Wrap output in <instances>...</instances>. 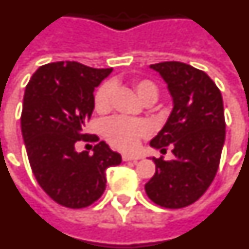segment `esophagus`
Here are the masks:
<instances>
[{
	"label": "esophagus",
	"instance_id": "34e87169",
	"mask_svg": "<svg viewBox=\"0 0 249 249\" xmlns=\"http://www.w3.org/2000/svg\"><path fill=\"white\" fill-rule=\"evenodd\" d=\"M121 158H123V160H139V156H134V154H123L121 156Z\"/></svg>",
	"mask_w": 249,
	"mask_h": 249
}]
</instances>
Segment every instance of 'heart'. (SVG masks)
<instances>
[{"mask_svg": "<svg viewBox=\"0 0 249 249\" xmlns=\"http://www.w3.org/2000/svg\"><path fill=\"white\" fill-rule=\"evenodd\" d=\"M133 89L144 104H153L160 96V89L152 79H137ZM112 85L102 83L95 93L93 105L97 114L106 115L111 111ZM150 126L144 120H131L125 118H114L106 121L102 126V135L112 148L118 150H131L137 147L139 139L149 134Z\"/></svg>", "mask_w": 249, "mask_h": 249, "instance_id": "b5f03b06", "label": "heart"}]
</instances>
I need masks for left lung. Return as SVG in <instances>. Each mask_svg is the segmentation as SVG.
<instances>
[{
    "mask_svg": "<svg viewBox=\"0 0 249 249\" xmlns=\"http://www.w3.org/2000/svg\"><path fill=\"white\" fill-rule=\"evenodd\" d=\"M150 68L163 77L173 99L170 118L150 145L160 152L170 145L175 160L153 158L156 173L145 192L157 205L181 209L205 194L219 168L225 139L223 99L214 81L190 64L160 62Z\"/></svg>",
    "mask_w": 249,
    "mask_h": 249,
    "instance_id": "8db88e82",
    "label": "left lung"
}]
</instances>
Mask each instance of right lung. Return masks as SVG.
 Returning <instances> with one entry per match:
<instances>
[{"label": "right lung", "mask_w": 249, "mask_h": 249, "mask_svg": "<svg viewBox=\"0 0 249 249\" xmlns=\"http://www.w3.org/2000/svg\"><path fill=\"white\" fill-rule=\"evenodd\" d=\"M111 71L70 60L48 63L25 89L21 131L31 171L50 199L66 208L82 209L99 200L106 170L121 162L105 142L83 131L95 107V87ZM81 140L95 143L93 154L75 152Z\"/></svg>", "instance_id": "add662e5"}]
</instances>
